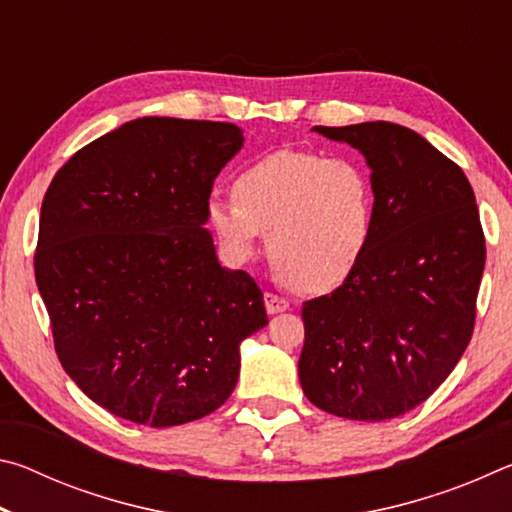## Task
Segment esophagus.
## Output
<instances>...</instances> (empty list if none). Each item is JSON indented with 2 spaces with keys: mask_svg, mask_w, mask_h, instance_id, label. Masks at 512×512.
I'll return each instance as SVG.
<instances>
[{
  "mask_svg": "<svg viewBox=\"0 0 512 512\" xmlns=\"http://www.w3.org/2000/svg\"><path fill=\"white\" fill-rule=\"evenodd\" d=\"M264 302H266L268 314H280V311H287L289 309V300L275 296V293H266Z\"/></svg>",
  "mask_w": 512,
  "mask_h": 512,
  "instance_id": "1",
  "label": "esophagus"
}]
</instances>
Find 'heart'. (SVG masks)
<instances>
[{
  "instance_id": "heart-1",
  "label": "heart",
  "mask_w": 512,
  "mask_h": 512,
  "mask_svg": "<svg viewBox=\"0 0 512 512\" xmlns=\"http://www.w3.org/2000/svg\"><path fill=\"white\" fill-rule=\"evenodd\" d=\"M235 201H212L207 223L235 262L268 255L300 293L334 291L366 255L375 228L368 171L350 158L282 149L237 173Z\"/></svg>"
}]
</instances>
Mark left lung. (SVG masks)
<instances>
[{"instance_id":"8db88e82","label":"left lung","mask_w":512,"mask_h":512,"mask_svg":"<svg viewBox=\"0 0 512 512\" xmlns=\"http://www.w3.org/2000/svg\"><path fill=\"white\" fill-rule=\"evenodd\" d=\"M366 155L375 228L339 289L302 305L307 400L348 420H388L436 391L472 339L485 237L470 180L391 121L314 126Z\"/></svg>"}]
</instances>
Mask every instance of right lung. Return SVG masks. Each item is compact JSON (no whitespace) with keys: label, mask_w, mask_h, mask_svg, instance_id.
<instances>
[{"label":"right lung","mask_w":512,"mask_h":512,"mask_svg":"<svg viewBox=\"0 0 512 512\" xmlns=\"http://www.w3.org/2000/svg\"><path fill=\"white\" fill-rule=\"evenodd\" d=\"M235 124L142 117L76 151L51 180L33 257L60 363L103 409L176 427L235 391L239 345L268 318L205 230Z\"/></svg>","instance_id":"add662e5"}]
</instances>
